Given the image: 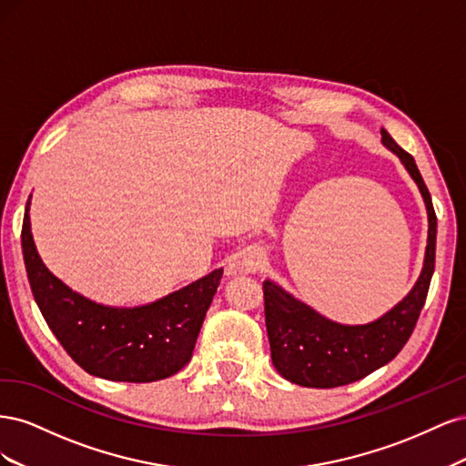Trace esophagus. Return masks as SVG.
I'll use <instances>...</instances> for the list:
<instances>
[{
  "instance_id": "esophagus-1",
  "label": "esophagus",
  "mask_w": 466,
  "mask_h": 466,
  "mask_svg": "<svg viewBox=\"0 0 466 466\" xmlns=\"http://www.w3.org/2000/svg\"><path fill=\"white\" fill-rule=\"evenodd\" d=\"M264 262V255L260 250H248L241 258L233 260L225 270H228V276H238V274H252L260 270V266Z\"/></svg>"
}]
</instances>
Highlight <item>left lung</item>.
I'll use <instances>...</instances> for the list:
<instances>
[{"label": "left lung", "instance_id": "obj_1", "mask_svg": "<svg viewBox=\"0 0 466 466\" xmlns=\"http://www.w3.org/2000/svg\"><path fill=\"white\" fill-rule=\"evenodd\" d=\"M383 144L397 153L408 173L424 196L430 231L424 270L416 286L390 311L371 324L346 327L320 317L311 307L291 298L274 281L266 279L264 317L272 363L276 371L295 385L313 389H332L350 385L399 356V351L414 332L421 307L426 303L430 281L435 268L437 218L431 196L421 178L414 157L404 151L387 130H380Z\"/></svg>", "mask_w": 466, "mask_h": 466}]
</instances>
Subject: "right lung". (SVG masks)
<instances>
[{
  "label": "right lung",
  "instance_id": "1",
  "mask_svg": "<svg viewBox=\"0 0 466 466\" xmlns=\"http://www.w3.org/2000/svg\"><path fill=\"white\" fill-rule=\"evenodd\" d=\"M21 243L40 313L79 368L108 380L151 383L178 373L190 361L223 270L151 305L115 309L81 298L48 272L33 241L29 202Z\"/></svg>",
  "mask_w": 466,
  "mask_h": 466
}]
</instances>
